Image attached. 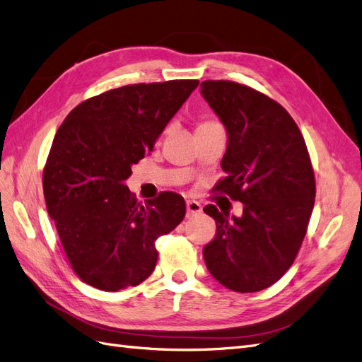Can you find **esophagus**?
Masks as SVG:
<instances>
[{"instance_id":"34e87169","label":"esophagus","mask_w":362,"mask_h":362,"mask_svg":"<svg viewBox=\"0 0 362 362\" xmlns=\"http://www.w3.org/2000/svg\"><path fill=\"white\" fill-rule=\"evenodd\" d=\"M185 206H187V214L189 216L199 214L202 211V206L198 201H187V202H185Z\"/></svg>"}]
</instances>
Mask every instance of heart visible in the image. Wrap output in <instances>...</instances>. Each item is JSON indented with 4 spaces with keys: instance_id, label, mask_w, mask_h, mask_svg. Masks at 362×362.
Listing matches in <instances>:
<instances>
[{
    "instance_id": "heart-1",
    "label": "heart",
    "mask_w": 362,
    "mask_h": 362,
    "mask_svg": "<svg viewBox=\"0 0 362 362\" xmlns=\"http://www.w3.org/2000/svg\"><path fill=\"white\" fill-rule=\"evenodd\" d=\"M211 124H214L213 120H204V122H201L198 127H206V125H211Z\"/></svg>"
}]
</instances>
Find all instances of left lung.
Segmentation results:
<instances>
[{
  "instance_id": "obj_1",
  "label": "left lung",
  "mask_w": 362,
  "mask_h": 362,
  "mask_svg": "<svg viewBox=\"0 0 362 362\" xmlns=\"http://www.w3.org/2000/svg\"><path fill=\"white\" fill-rule=\"evenodd\" d=\"M201 93L228 131L226 177L216 192L243 204L242 217L204 208L217 228L202 250L205 264L229 290H264L291 267L308 229L315 198L308 149L270 96L228 80L202 81Z\"/></svg>"
}]
</instances>
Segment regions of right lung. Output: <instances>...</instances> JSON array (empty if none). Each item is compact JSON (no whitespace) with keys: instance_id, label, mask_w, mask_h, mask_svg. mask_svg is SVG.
Wrapping results in <instances>:
<instances>
[{"instance_id":"obj_1","label":"right lung","mask_w":362,"mask_h":362,"mask_svg":"<svg viewBox=\"0 0 362 362\" xmlns=\"http://www.w3.org/2000/svg\"><path fill=\"white\" fill-rule=\"evenodd\" d=\"M198 84L117 87L76 105L57 129L43 168V194L71 267L89 286H139L156 269V240L184 218L182 196L161 192L144 205L125 180Z\"/></svg>"}]
</instances>
